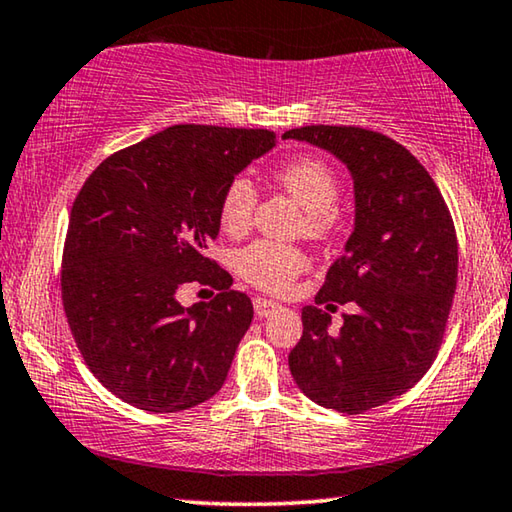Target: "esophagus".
Listing matches in <instances>:
<instances>
[{
    "label": "esophagus",
    "mask_w": 512,
    "mask_h": 512,
    "mask_svg": "<svg viewBox=\"0 0 512 512\" xmlns=\"http://www.w3.org/2000/svg\"><path fill=\"white\" fill-rule=\"evenodd\" d=\"M253 305H255V315L259 317V319H264V317H269V315H273V312H276L280 305L276 303V301H269V299H262V296H257V299L253 301Z\"/></svg>",
    "instance_id": "esophagus-1"
}]
</instances>
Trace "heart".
<instances>
[{"instance_id":"1","label":"heart","mask_w":512,"mask_h":512,"mask_svg":"<svg viewBox=\"0 0 512 512\" xmlns=\"http://www.w3.org/2000/svg\"><path fill=\"white\" fill-rule=\"evenodd\" d=\"M280 188L305 211L303 232L312 239L333 230L335 204L340 200V179L333 167L322 158L299 156L289 160L276 172ZM257 204V188L248 177H236L225 188L218 207L220 230L230 236L243 234L253 223ZM236 271L241 278L253 282L264 292H282L289 287L294 276L308 266V259L299 248L280 246L271 241H255L234 257Z\"/></svg>"}]
</instances>
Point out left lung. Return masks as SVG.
<instances>
[{
	"mask_svg": "<svg viewBox=\"0 0 512 512\" xmlns=\"http://www.w3.org/2000/svg\"><path fill=\"white\" fill-rule=\"evenodd\" d=\"M285 140L329 151L354 181V230L315 303L354 300L340 334L316 305L289 354L296 386L319 407L361 414L407 393L434 361L457 285L453 218L425 167L391 137L303 126Z\"/></svg>",
	"mask_w": 512,
	"mask_h": 512,
	"instance_id": "obj_1",
	"label": "left lung"
}]
</instances>
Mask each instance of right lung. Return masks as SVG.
I'll return each mask as SVG.
<instances>
[{"instance_id":"add662e5","label":"right lung","mask_w":512,"mask_h":512,"mask_svg":"<svg viewBox=\"0 0 512 512\" xmlns=\"http://www.w3.org/2000/svg\"><path fill=\"white\" fill-rule=\"evenodd\" d=\"M276 133L181 124L105 158L75 197L61 299L82 356L117 398L154 414L223 388L253 303L207 257L220 197ZM197 279L221 294L183 309Z\"/></svg>"}]
</instances>
